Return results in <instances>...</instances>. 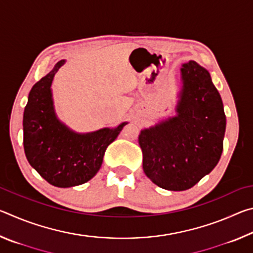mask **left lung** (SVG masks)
<instances>
[{
	"instance_id": "left-lung-1",
	"label": "left lung",
	"mask_w": 253,
	"mask_h": 253,
	"mask_svg": "<svg viewBox=\"0 0 253 253\" xmlns=\"http://www.w3.org/2000/svg\"><path fill=\"white\" fill-rule=\"evenodd\" d=\"M177 116L140 131L143 169L162 188L185 191L209 174L223 151L225 114L209 71L184 63Z\"/></svg>"
}]
</instances>
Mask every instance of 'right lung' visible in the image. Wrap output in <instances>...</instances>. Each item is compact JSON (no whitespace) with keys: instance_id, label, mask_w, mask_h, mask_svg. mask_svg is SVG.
<instances>
[{"instance_id":"add662e5","label":"right lung","mask_w":253,"mask_h":253,"mask_svg":"<svg viewBox=\"0 0 253 253\" xmlns=\"http://www.w3.org/2000/svg\"><path fill=\"white\" fill-rule=\"evenodd\" d=\"M65 60L42 77L29 93L23 114V146L30 165L51 185L71 187L91 179L99 170L107 147L127 123L80 135L60 123L53 110L51 84Z\"/></svg>"}]
</instances>
